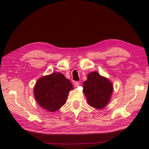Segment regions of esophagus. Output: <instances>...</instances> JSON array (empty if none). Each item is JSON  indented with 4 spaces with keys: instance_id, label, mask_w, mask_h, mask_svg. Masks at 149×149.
Segmentation results:
<instances>
[{
    "instance_id": "34e87169",
    "label": "esophagus",
    "mask_w": 149,
    "mask_h": 149,
    "mask_svg": "<svg viewBox=\"0 0 149 149\" xmlns=\"http://www.w3.org/2000/svg\"><path fill=\"white\" fill-rule=\"evenodd\" d=\"M74 85H75V87H78L80 85V83H79V82H78V81H75L74 82Z\"/></svg>"
}]
</instances>
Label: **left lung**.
<instances>
[{"instance_id": "8db88e82", "label": "left lung", "mask_w": 149, "mask_h": 149, "mask_svg": "<svg viewBox=\"0 0 149 149\" xmlns=\"http://www.w3.org/2000/svg\"><path fill=\"white\" fill-rule=\"evenodd\" d=\"M83 91L89 105L95 109H103L111 100L113 85L106 77L97 72H92L83 83Z\"/></svg>"}]
</instances>
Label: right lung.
I'll list each match as a JSON object with an SVG mask.
<instances>
[{"label":"right lung","instance_id":"obj_1","mask_svg":"<svg viewBox=\"0 0 149 149\" xmlns=\"http://www.w3.org/2000/svg\"><path fill=\"white\" fill-rule=\"evenodd\" d=\"M72 89V83L63 74L55 72L37 81L34 94L39 105L47 111L54 112L65 104L68 93Z\"/></svg>","mask_w":149,"mask_h":149}]
</instances>
